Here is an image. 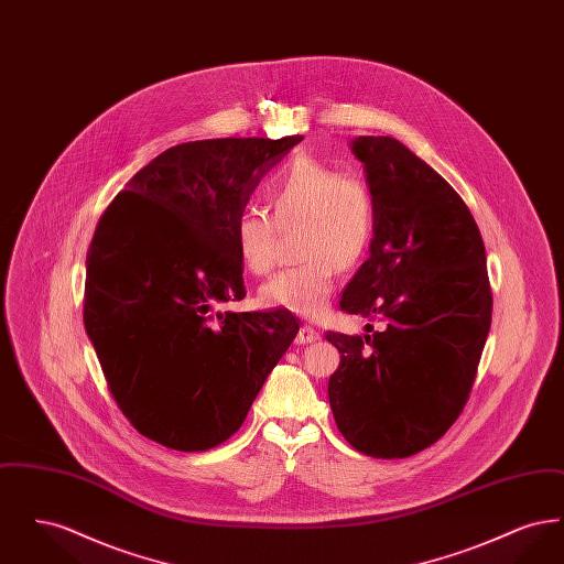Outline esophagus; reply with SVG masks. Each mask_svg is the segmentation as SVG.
Returning <instances> with one entry per match:
<instances>
[{"label":"esophagus","instance_id":"34e87169","mask_svg":"<svg viewBox=\"0 0 564 564\" xmlns=\"http://www.w3.org/2000/svg\"><path fill=\"white\" fill-rule=\"evenodd\" d=\"M319 338H322V334H319L315 327H311V325H302V327L297 329L295 343H297V345H311V343H317Z\"/></svg>","mask_w":564,"mask_h":564}]
</instances>
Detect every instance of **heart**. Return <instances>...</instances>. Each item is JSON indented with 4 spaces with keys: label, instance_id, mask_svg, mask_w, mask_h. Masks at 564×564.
Wrapping results in <instances>:
<instances>
[{
    "label": "heart",
    "instance_id": "1",
    "mask_svg": "<svg viewBox=\"0 0 564 564\" xmlns=\"http://www.w3.org/2000/svg\"><path fill=\"white\" fill-rule=\"evenodd\" d=\"M264 198L270 217L247 209L235 221L242 269L267 274L274 262L276 228L288 230L295 224V253L302 262L264 283L260 302L315 319L329 306L336 270L352 269L370 245L372 189L357 173H338L313 156H300L270 177Z\"/></svg>",
    "mask_w": 564,
    "mask_h": 564
}]
</instances>
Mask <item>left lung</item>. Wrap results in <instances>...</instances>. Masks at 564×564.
Masks as SVG:
<instances>
[{"label":"left lung","instance_id":"1","mask_svg":"<svg viewBox=\"0 0 564 564\" xmlns=\"http://www.w3.org/2000/svg\"><path fill=\"white\" fill-rule=\"evenodd\" d=\"M350 150L375 196V237L340 308L382 327L325 334L340 350L327 398L355 451L403 458L435 444L469 398L492 315L486 251L455 188L398 139L364 134Z\"/></svg>","mask_w":564,"mask_h":564}]
</instances>
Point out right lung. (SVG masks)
<instances>
[{
  "mask_svg": "<svg viewBox=\"0 0 564 564\" xmlns=\"http://www.w3.org/2000/svg\"><path fill=\"white\" fill-rule=\"evenodd\" d=\"M302 134L169 148L101 215L86 253L84 327L109 393L141 435L198 453L239 427L300 329L245 297L235 221Z\"/></svg>",
  "mask_w": 564,
  "mask_h": 564,
  "instance_id": "right-lung-1",
  "label": "right lung"
}]
</instances>
